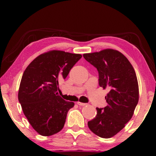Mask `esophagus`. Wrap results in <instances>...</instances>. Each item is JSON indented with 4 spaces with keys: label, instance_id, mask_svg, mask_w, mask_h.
Segmentation results:
<instances>
[{
    "label": "esophagus",
    "instance_id": "34e87169",
    "mask_svg": "<svg viewBox=\"0 0 156 156\" xmlns=\"http://www.w3.org/2000/svg\"><path fill=\"white\" fill-rule=\"evenodd\" d=\"M77 104H78V105L82 106H86V105H87V104L82 103V102H80V101H78V102H77Z\"/></svg>",
    "mask_w": 156,
    "mask_h": 156
}]
</instances>
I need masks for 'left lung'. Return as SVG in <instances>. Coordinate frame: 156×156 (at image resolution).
I'll use <instances>...</instances> for the list:
<instances>
[{"instance_id":"8db88e82","label":"left lung","mask_w":156,"mask_h":156,"mask_svg":"<svg viewBox=\"0 0 156 156\" xmlns=\"http://www.w3.org/2000/svg\"><path fill=\"white\" fill-rule=\"evenodd\" d=\"M83 57L97 69L99 86L109 89L105 97L107 106L97 108V116L88 121V126L99 137L112 138L131 120L138 102L135 70L122 53L113 49L86 53Z\"/></svg>"}]
</instances>
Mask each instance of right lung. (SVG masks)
<instances>
[{
    "mask_svg": "<svg viewBox=\"0 0 156 156\" xmlns=\"http://www.w3.org/2000/svg\"><path fill=\"white\" fill-rule=\"evenodd\" d=\"M82 55L50 50L40 55L25 69L18 100L29 123L40 135L50 136L63 129L74 106L57 95L59 81L65 79Z\"/></svg>",
    "mask_w": 156,
    "mask_h": 156,
    "instance_id": "1",
    "label": "right lung"
}]
</instances>
